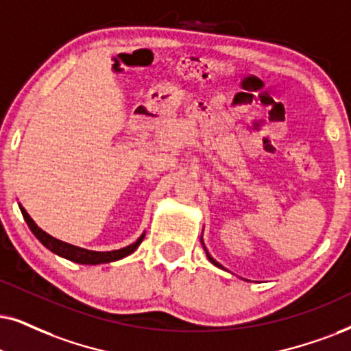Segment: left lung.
Here are the masks:
<instances>
[{
  "label": "left lung",
  "mask_w": 351,
  "mask_h": 351,
  "mask_svg": "<svg viewBox=\"0 0 351 351\" xmlns=\"http://www.w3.org/2000/svg\"><path fill=\"white\" fill-rule=\"evenodd\" d=\"M206 252H207V251H206ZM207 257H208V261H210V263H212V264H214V265H217V267H221V265H220L219 263H217V261H215V259H212V257H210V256H208V252H207Z\"/></svg>",
  "instance_id": "obj_1"
}]
</instances>
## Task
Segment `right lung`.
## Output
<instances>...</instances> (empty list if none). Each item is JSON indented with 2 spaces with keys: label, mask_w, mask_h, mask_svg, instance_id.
<instances>
[{
  "label": "right lung",
  "mask_w": 351,
  "mask_h": 351,
  "mask_svg": "<svg viewBox=\"0 0 351 351\" xmlns=\"http://www.w3.org/2000/svg\"><path fill=\"white\" fill-rule=\"evenodd\" d=\"M21 212H22V215H24V220L27 221L30 232L37 237V239L42 243L43 246L48 247L51 252H55V254L64 257V259L73 261V263H77V264L95 265V264H106V263H112V261L123 259V257L130 256L131 252H134L137 250V246H139L144 239V234H143V237L137 239L136 243H132V245L121 247V250H117V251L99 252V251L82 250V247H77V246L68 245V243H64V241H60V239L53 238L48 233L43 232L42 228H38L37 225H35V221L30 219L27 212H25L24 207H21Z\"/></svg>",
  "instance_id": "obj_1"
}]
</instances>
